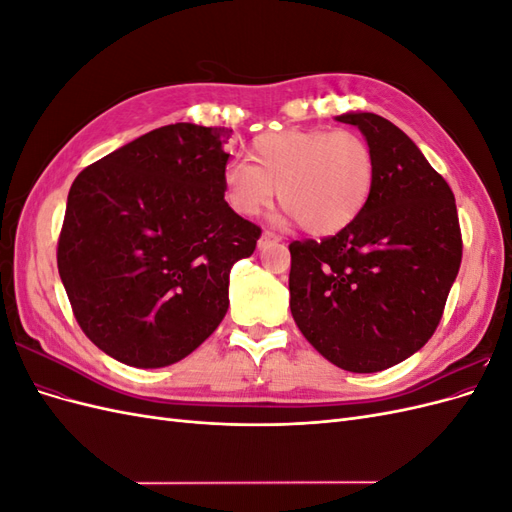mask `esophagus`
I'll use <instances>...</instances> for the list:
<instances>
[{"label":"esophagus","instance_id":"esophagus-1","mask_svg":"<svg viewBox=\"0 0 512 512\" xmlns=\"http://www.w3.org/2000/svg\"><path fill=\"white\" fill-rule=\"evenodd\" d=\"M273 241H282V239L277 237L275 232H271V230H265V232H262V235H260V239H258V245H260V247H265L267 243H273Z\"/></svg>","mask_w":512,"mask_h":512}]
</instances>
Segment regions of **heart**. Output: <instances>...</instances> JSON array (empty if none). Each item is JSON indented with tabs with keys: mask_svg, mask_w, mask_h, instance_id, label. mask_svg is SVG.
I'll return each instance as SVG.
<instances>
[{
	"mask_svg": "<svg viewBox=\"0 0 512 512\" xmlns=\"http://www.w3.org/2000/svg\"><path fill=\"white\" fill-rule=\"evenodd\" d=\"M250 160L224 168L228 207L256 218L277 196L309 235L348 228L365 211L376 185V156L361 134L348 130H282L260 134Z\"/></svg>",
	"mask_w": 512,
	"mask_h": 512,
	"instance_id": "1",
	"label": "heart"
}]
</instances>
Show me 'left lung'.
Here are the masks:
<instances>
[{
    "label": "left lung",
    "mask_w": 512,
    "mask_h": 512,
    "mask_svg": "<svg viewBox=\"0 0 512 512\" xmlns=\"http://www.w3.org/2000/svg\"><path fill=\"white\" fill-rule=\"evenodd\" d=\"M376 156V185L348 228L290 243V312L324 359L354 374L406 361L438 329L461 265L455 196L408 134L346 113Z\"/></svg>",
    "instance_id": "1"
}]
</instances>
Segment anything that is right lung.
<instances>
[{
  "label": "right lung",
  "mask_w": 512,
  "mask_h": 512,
  "mask_svg": "<svg viewBox=\"0 0 512 512\" xmlns=\"http://www.w3.org/2000/svg\"><path fill=\"white\" fill-rule=\"evenodd\" d=\"M228 128L173 123L74 179L57 269L76 322L132 367L185 359L228 312V280L260 228L224 200Z\"/></svg>",
  "instance_id": "1"
}]
</instances>
